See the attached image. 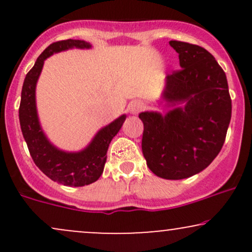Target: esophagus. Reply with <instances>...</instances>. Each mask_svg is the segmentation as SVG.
Listing matches in <instances>:
<instances>
[{
	"instance_id": "esophagus-1",
	"label": "esophagus",
	"mask_w": 252,
	"mask_h": 252,
	"mask_svg": "<svg viewBox=\"0 0 252 252\" xmlns=\"http://www.w3.org/2000/svg\"><path fill=\"white\" fill-rule=\"evenodd\" d=\"M143 108H144V106H143L142 102H134V103L130 104L129 110H130V112H131V114H138V112H140Z\"/></svg>"
}]
</instances>
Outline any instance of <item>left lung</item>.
Instances as JSON below:
<instances>
[{
	"instance_id": "obj_1",
	"label": "left lung",
	"mask_w": 252,
	"mask_h": 252,
	"mask_svg": "<svg viewBox=\"0 0 252 252\" xmlns=\"http://www.w3.org/2000/svg\"><path fill=\"white\" fill-rule=\"evenodd\" d=\"M180 70L167 76L163 97L173 105L166 116L141 112L142 153L160 178L180 180L201 172L225 142L232 104L225 72L215 57L193 43L172 40Z\"/></svg>"
}]
</instances>
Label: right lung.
I'll use <instances>...</instances> for the list:
<instances>
[{
  "label": "right lung",
  "mask_w": 252,
  "mask_h": 252,
  "mask_svg": "<svg viewBox=\"0 0 252 252\" xmlns=\"http://www.w3.org/2000/svg\"><path fill=\"white\" fill-rule=\"evenodd\" d=\"M89 48L91 45L83 40H62L51 43L40 54L25 78L19 109L20 126L34 163L51 180L70 187H80L97 181L102 175L106 161V152L112 138L120 131L126 115L118 117L98 131L92 142L79 153H66L52 146L46 138L37 120L35 86L41 73L43 62L53 53L68 48Z\"/></svg>",
  "instance_id": "add662e5"
}]
</instances>
